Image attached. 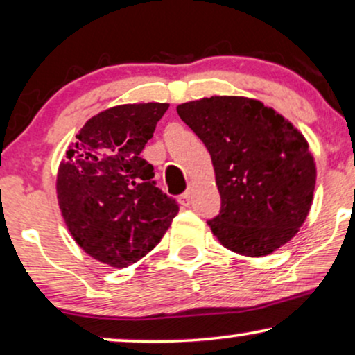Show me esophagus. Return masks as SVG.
<instances>
[{
  "label": "esophagus",
  "instance_id": "obj_1",
  "mask_svg": "<svg viewBox=\"0 0 355 355\" xmlns=\"http://www.w3.org/2000/svg\"><path fill=\"white\" fill-rule=\"evenodd\" d=\"M179 202H181L182 205H186V207H189L191 205V187L181 196V198H179Z\"/></svg>",
  "mask_w": 355,
  "mask_h": 355
}]
</instances>
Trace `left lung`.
<instances>
[{"label": "left lung", "instance_id": "obj_1", "mask_svg": "<svg viewBox=\"0 0 355 355\" xmlns=\"http://www.w3.org/2000/svg\"><path fill=\"white\" fill-rule=\"evenodd\" d=\"M176 110L211 153L222 207L207 224L218 242L252 258L290 242L308 217L316 186L303 133L248 97L216 95Z\"/></svg>", "mask_w": 355, "mask_h": 355}]
</instances>
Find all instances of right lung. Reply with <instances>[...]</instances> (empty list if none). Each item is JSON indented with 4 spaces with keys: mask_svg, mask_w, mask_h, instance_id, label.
Masks as SVG:
<instances>
[{
    "mask_svg": "<svg viewBox=\"0 0 355 355\" xmlns=\"http://www.w3.org/2000/svg\"><path fill=\"white\" fill-rule=\"evenodd\" d=\"M169 103H125L87 120L57 169V200L78 247L113 268L137 263L179 212L141 157Z\"/></svg>",
    "mask_w": 355,
    "mask_h": 355,
    "instance_id": "obj_1",
    "label": "right lung"
}]
</instances>
